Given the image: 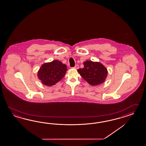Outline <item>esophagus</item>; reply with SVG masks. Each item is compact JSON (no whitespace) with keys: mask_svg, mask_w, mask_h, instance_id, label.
<instances>
[{"mask_svg":"<svg viewBox=\"0 0 146 146\" xmlns=\"http://www.w3.org/2000/svg\"><path fill=\"white\" fill-rule=\"evenodd\" d=\"M78 68H79V66H78V65H76L75 66V67H74V68L76 69V70H78Z\"/></svg>","mask_w":146,"mask_h":146,"instance_id":"esophagus-1","label":"esophagus"}]
</instances>
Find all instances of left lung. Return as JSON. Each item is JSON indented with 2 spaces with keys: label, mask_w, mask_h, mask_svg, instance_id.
I'll return each instance as SVG.
<instances>
[{
  "label": "left lung",
  "mask_w": 146,
  "mask_h": 146,
  "mask_svg": "<svg viewBox=\"0 0 146 146\" xmlns=\"http://www.w3.org/2000/svg\"><path fill=\"white\" fill-rule=\"evenodd\" d=\"M84 68L78 72L83 78L91 86H98L106 81L108 70L103 64L98 62L86 60L83 63Z\"/></svg>",
  "instance_id": "left-lung-1"
}]
</instances>
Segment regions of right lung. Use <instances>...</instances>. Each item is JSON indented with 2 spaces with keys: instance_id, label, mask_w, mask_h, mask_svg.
<instances>
[{
  "instance_id": "obj_1",
  "label": "right lung",
  "mask_w": 146,
  "mask_h": 146,
  "mask_svg": "<svg viewBox=\"0 0 146 146\" xmlns=\"http://www.w3.org/2000/svg\"><path fill=\"white\" fill-rule=\"evenodd\" d=\"M66 71V65L56 60L42 64L37 73V76L44 85L51 86L60 81Z\"/></svg>"
}]
</instances>
